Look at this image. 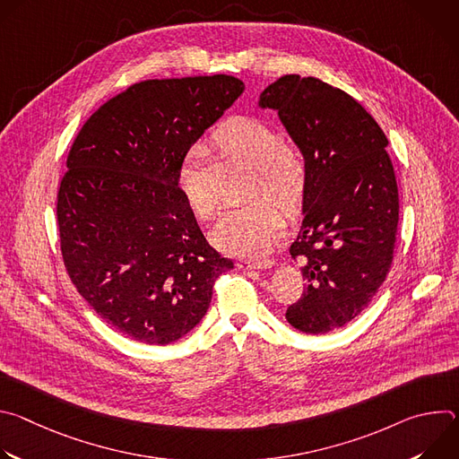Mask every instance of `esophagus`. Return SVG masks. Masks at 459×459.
<instances>
[{
  "mask_svg": "<svg viewBox=\"0 0 459 459\" xmlns=\"http://www.w3.org/2000/svg\"><path fill=\"white\" fill-rule=\"evenodd\" d=\"M274 265L273 259H238L236 267L243 269V271H250V269H271Z\"/></svg>",
  "mask_w": 459,
  "mask_h": 459,
  "instance_id": "esophagus-1",
  "label": "esophagus"
}]
</instances>
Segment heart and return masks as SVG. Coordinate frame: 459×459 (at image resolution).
Returning <instances> with one entry per match:
<instances>
[{
    "label": "heart",
    "instance_id": "b5f03b06",
    "mask_svg": "<svg viewBox=\"0 0 459 459\" xmlns=\"http://www.w3.org/2000/svg\"><path fill=\"white\" fill-rule=\"evenodd\" d=\"M216 147L232 158L252 167L247 194L257 198L229 211L212 230V243L225 254L239 257H259L267 254L281 229L283 214L296 212L305 198L308 169L303 156L290 145L281 143L276 130L259 119L234 117L223 123L212 134ZM176 185L190 212L200 221H211L216 214V202L205 188L200 152L192 149L179 161ZM261 195L277 203L261 199Z\"/></svg>",
    "mask_w": 459,
    "mask_h": 459
}]
</instances>
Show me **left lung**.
Segmentation results:
<instances>
[{"mask_svg": "<svg viewBox=\"0 0 459 459\" xmlns=\"http://www.w3.org/2000/svg\"><path fill=\"white\" fill-rule=\"evenodd\" d=\"M259 105L278 110L308 169L290 245L305 289L285 317L301 333H331L370 303L392 265L400 198L388 140L352 96L317 78L281 76Z\"/></svg>", "mask_w": 459, "mask_h": 459, "instance_id": "1", "label": "left lung"}]
</instances>
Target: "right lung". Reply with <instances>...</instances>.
<instances>
[{
	"label": "right lung",
	"mask_w": 459,
	"mask_h": 459,
	"mask_svg": "<svg viewBox=\"0 0 459 459\" xmlns=\"http://www.w3.org/2000/svg\"><path fill=\"white\" fill-rule=\"evenodd\" d=\"M243 91L227 74L140 82L103 103L71 147L56 204L65 269L100 317L140 343L190 333L234 269L205 239L176 174Z\"/></svg>",
	"instance_id": "right-lung-1"
}]
</instances>
